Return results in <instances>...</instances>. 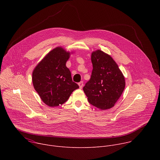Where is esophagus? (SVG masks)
Instances as JSON below:
<instances>
[{
  "instance_id": "1",
  "label": "esophagus",
  "mask_w": 160,
  "mask_h": 160,
  "mask_svg": "<svg viewBox=\"0 0 160 160\" xmlns=\"http://www.w3.org/2000/svg\"><path fill=\"white\" fill-rule=\"evenodd\" d=\"M78 85H79V87H80V88H82L83 87V82L82 81L78 83Z\"/></svg>"
}]
</instances>
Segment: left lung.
Returning a JSON list of instances; mask_svg holds the SVG:
<instances>
[{"mask_svg": "<svg viewBox=\"0 0 160 160\" xmlns=\"http://www.w3.org/2000/svg\"><path fill=\"white\" fill-rule=\"evenodd\" d=\"M93 70L83 90L90 104L102 110L114 106L123 93L125 78L113 59L98 50L91 56Z\"/></svg>", "mask_w": 160, "mask_h": 160, "instance_id": "8db88e82", "label": "left lung"}]
</instances>
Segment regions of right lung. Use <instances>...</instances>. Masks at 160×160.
I'll list each match as a JSON object with an SVG mask.
<instances>
[{
    "instance_id": "add662e5",
    "label": "right lung",
    "mask_w": 160,
    "mask_h": 160,
    "mask_svg": "<svg viewBox=\"0 0 160 160\" xmlns=\"http://www.w3.org/2000/svg\"><path fill=\"white\" fill-rule=\"evenodd\" d=\"M70 54L62 48H56L45 56L33 72V87L42 101L49 106L62 104L73 91L79 88L66 66Z\"/></svg>"
}]
</instances>
